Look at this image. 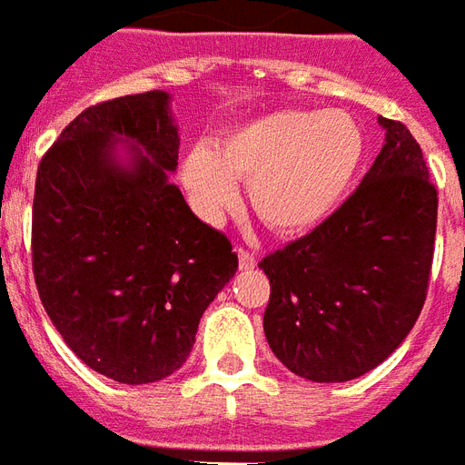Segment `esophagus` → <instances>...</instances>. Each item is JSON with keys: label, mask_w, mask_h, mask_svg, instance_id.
<instances>
[{"label": "esophagus", "mask_w": 465, "mask_h": 465, "mask_svg": "<svg viewBox=\"0 0 465 465\" xmlns=\"http://www.w3.org/2000/svg\"><path fill=\"white\" fill-rule=\"evenodd\" d=\"M237 260H240V270H254L257 267V257L245 247H237Z\"/></svg>", "instance_id": "1"}]
</instances>
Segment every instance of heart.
<instances>
[{"instance_id": "obj_1", "label": "heart", "mask_w": 465, "mask_h": 465, "mask_svg": "<svg viewBox=\"0 0 465 465\" xmlns=\"http://www.w3.org/2000/svg\"><path fill=\"white\" fill-rule=\"evenodd\" d=\"M365 139L345 113L282 110L195 144L181 181L195 208L218 220L247 181V203L274 232H309L336 211L361 169Z\"/></svg>"}]
</instances>
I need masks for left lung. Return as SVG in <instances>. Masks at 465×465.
Returning a JSON list of instances; mask_svg holds the SVG:
<instances>
[{"instance_id":"1","label":"left lung","mask_w":465,"mask_h":465,"mask_svg":"<svg viewBox=\"0 0 465 465\" xmlns=\"http://www.w3.org/2000/svg\"><path fill=\"white\" fill-rule=\"evenodd\" d=\"M361 186L309 235L260 262L270 277L264 336L294 375L345 382L378 368L417 323L434 260V183L402 122Z\"/></svg>"}]
</instances>
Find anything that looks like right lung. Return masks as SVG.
Returning a JSON list of instances; mask_svg holds the SVG:
<instances>
[{
  "mask_svg": "<svg viewBox=\"0 0 465 465\" xmlns=\"http://www.w3.org/2000/svg\"><path fill=\"white\" fill-rule=\"evenodd\" d=\"M169 93L93 104L38 163L31 257L55 331L87 368L124 385L169 378L237 254L169 173L179 129ZM129 143L120 157L116 144Z\"/></svg>",
  "mask_w": 465,
  "mask_h": 465,
  "instance_id": "right-lung-1",
  "label": "right lung"
}]
</instances>
